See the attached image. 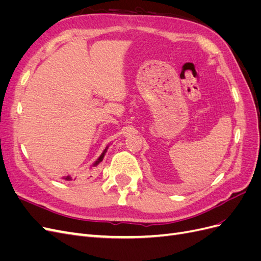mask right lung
<instances>
[{
    "label": "right lung",
    "instance_id": "add662e5",
    "mask_svg": "<svg viewBox=\"0 0 261 261\" xmlns=\"http://www.w3.org/2000/svg\"><path fill=\"white\" fill-rule=\"evenodd\" d=\"M107 149H108V147H107ZM107 149H105V151L102 152V154H101V155L98 158V160H97L96 162H94V164H93V165H97V164H99V163H100L102 160H103L105 154H106V152H107ZM65 179H67V180H68V179H70V177H69V176H67Z\"/></svg>",
    "mask_w": 261,
    "mask_h": 261
}]
</instances>
